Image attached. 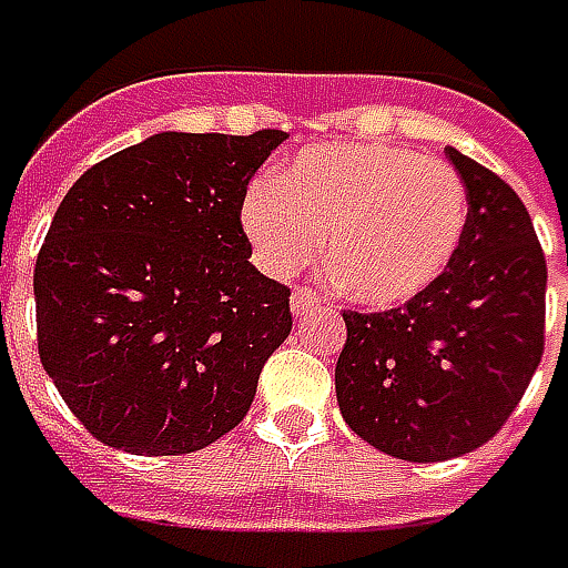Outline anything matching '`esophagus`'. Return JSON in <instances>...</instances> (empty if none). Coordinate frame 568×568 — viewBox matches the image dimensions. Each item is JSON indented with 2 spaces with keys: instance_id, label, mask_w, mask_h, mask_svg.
<instances>
[{
  "instance_id": "34e87169",
  "label": "esophagus",
  "mask_w": 568,
  "mask_h": 568,
  "mask_svg": "<svg viewBox=\"0 0 568 568\" xmlns=\"http://www.w3.org/2000/svg\"><path fill=\"white\" fill-rule=\"evenodd\" d=\"M316 301H320V298H316L314 288H304V285H301V288H295V292H292V301H288V304H292V314L304 316V314H311V311H314Z\"/></svg>"
}]
</instances>
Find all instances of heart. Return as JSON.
I'll return each mask as SVG.
<instances>
[{"label":"heart","mask_w":568,"mask_h":568,"mask_svg":"<svg viewBox=\"0 0 568 568\" xmlns=\"http://www.w3.org/2000/svg\"><path fill=\"white\" fill-rule=\"evenodd\" d=\"M254 261L292 276L323 252L342 292L397 307L438 283L460 252L469 195L447 164L388 142L311 145L239 207Z\"/></svg>","instance_id":"b5f03b06"}]
</instances>
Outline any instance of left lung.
Wrapping results in <instances>:
<instances>
[{"label":"left lung","instance_id":"left-lung-1","mask_svg":"<svg viewBox=\"0 0 568 568\" xmlns=\"http://www.w3.org/2000/svg\"><path fill=\"white\" fill-rule=\"evenodd\" d=\"M445 152L469 195L460 252L404 307L345 311L348 338L335 364L351 432L410 463L450 460L491 442L544 354L547 264L526 204L478 161Z\"/></svg>","mask_w":568,"mask_h":568}]
</instances>
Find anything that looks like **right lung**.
<instances>
[{
  "mask_svg": "<svg viewBox=\"0 0 568 568\" xmlns=\"http://www.w3.org/2000/svg\"><path fill=\"white\" fill-rule=\"evenodd\" d=\"M283 139L154 133L58 204L33 270L40 361L102 445L192 454L248 414L292 311L239 207Z\"/></svg>",
  "mask_w": 568,
  "mask_h": 568,
  "instance_id": "add662e5",
  "label": "right lung"
}]
</instances>
